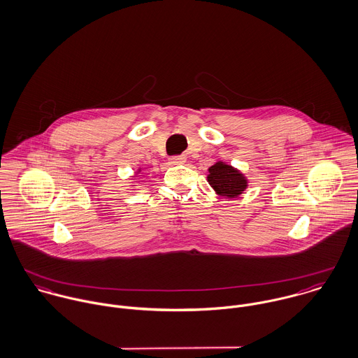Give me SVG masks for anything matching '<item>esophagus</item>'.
<instances>
[{
  "label": "esophagus",
  "mask_w": 358,
  "mask_h": 358,
  "mask_svg": "<svg viewBox=\"0 0 358 358\" xmlns=\"http://www.w3.org/2000/svg\"><path fill=\"white\" fill-rule=\"evenodd\" d=\"M187 162V157L184 155H180V156H173L170 159V163L171 164H184Z\"/></svg>",
  "instance_id": "obj_1"
}]
</instances>
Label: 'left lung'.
Returning a JSON list of instances; mask_svg holds the SVG:
<instances>
[{"instance_id":"1","label":"left lung","mask_w":358,"mask_h":358,"mask_svg":"<svg viewBox=\"0 0 358 358\" xmlns=\"http://www.w3.org/2000/svg\"><path fill=\"white\" fill-rule=\"evenodd\" d=\"M208 181L217 195L225 198H236L248 188L246 177L224 162H217L209 169Z\"/></svg>"}]
</instances>
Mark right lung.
<instances>
[{"label":"right lung","mask_w":358,"mask_h":358,"mask_svg":"<svg viewBox=\"0 0 358 358\" xmlns=\"http://www.w3.org/2000/svg\"><path fill=\"white\" fill-rule=\"evenodd\" d=\"M138 171H140V170H138Z\"/></svg>","instance_id":"add662e5"}]
</instances>
